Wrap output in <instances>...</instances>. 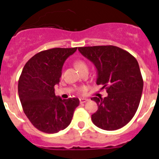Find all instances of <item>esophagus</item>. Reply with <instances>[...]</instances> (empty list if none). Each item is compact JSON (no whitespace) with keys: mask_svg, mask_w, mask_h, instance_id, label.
<instances>
[{"mask_svg":"<svg viewBox=\"0 0 159 159\" xmlns=\"http://www.w3.org/2000/svg\"><path fill=\"white\" fill-rule=\"evenodd\" d=\"M88 98H80V103H84L86 102H88Z\"/></svg>","mask_w":159,"mask_h":159,"instance_id":"obj_1","label":"esophagus"}]
</instances>
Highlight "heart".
Listing matches in <instances>:
<instances>
[{
    "label": "heart",
    "instance_id": "heart-1",
    "mask_svg": "<svg viewBox=\"0 0 159 159\" xmlns=\"http://www.w3.org/2000/svg\"><path fill=\"white\" fill-rule=\"evenodd\" d=\"M75 66L80 72H82L84 70H88V64L82 60H77L75 61ZM85 88L82 87L80 88V91H83Z\"/></svg>",
    "mask_w": 159,
    "mask_h": 159
}]
</instances>
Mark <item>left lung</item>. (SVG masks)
<instances>
[{
	"mask_svg": "<svg viewBox=\"0 0 159 159\" xmlns=\"http://www.w3.org/2000/svg\"><path fill=\"white\" fill-rule=\"evenodd\" d=\"M80 52L93 63L97 70L96 84L107 89V97H93L98 110L91 115L100 129L114 131L127 124L134 116L143 90L138 62L133 55L119 47H79Z\"/></svg>",
	"mask_w": 159,
	"mask_h": 159,
	"instance_id": "obj_1",
	"label": "left lung"
}]
</instances>
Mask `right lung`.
<instances>
[{
  "label": "right lung",
  "instance_id": "1",
  "mask_svg": "<svg viewBox=\"0 0 159 159\" xmlns=\"http://www.w3.org/2000/svg\"><path fill=\"white\" fill-rule=\"evenodd\" d=\"M74 48H53L42 51L26 63L18 82V94L25 114L39 131L57 133L71 123L77 98L62 99L55 94L66 60Z\"/></svg>",
  "mask_w": 159,
  "mask_h": 159
}]
</instances>
